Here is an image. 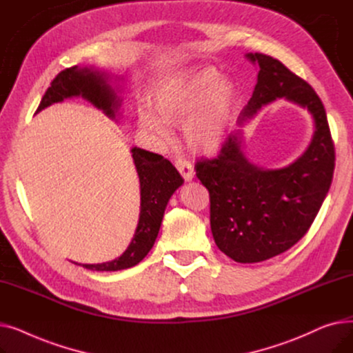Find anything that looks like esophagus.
Returning <instances> with one entry per match:
<instances>
[{
  "instance_id": "obj_1",
  "label": "esophagus",
  "mask_w": 353,
  "mask_h": 353,
  "mask_svg": "<svg viewBox=\"0 0 353 353\" xmlns=\"http://www.w3.org/2000/svg\"><path fill=\"white\" fill-rule=\"evenodd\" d=\"M176 167L186 181H190L194 177V167L189 160L181 159V157L176 159Z\"/></svg>"
}]
</instances>
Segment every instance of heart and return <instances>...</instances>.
<instances>
[{"mask_svg": "<svg viewBox=\"0 0 353 353\" xmlns=\"http://www.w3.org/2000/svg\"><path fill=\"white\" fill-rule=\"evenodd\" d=\"M236 101V90L229 80H220L216 70L206 68L189 77L164 83L153 96L156 114L140 110L143 132L159 144L170 140V124L184 119V140L194 152L212 153L223 144Z\"/></svg>", "mask_w": 353, "mask_h": 353, "instance_id": "1", "label": "heart"}]
</instances>
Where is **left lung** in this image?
Instances as JSON below:
<instances>
[{
	"label": "left lung",
	"mask_w": 353,
	"mask_h": 353,
	"mask_svg": "<svg viewBox=\"0 0 353 353\" xmlns=\"http://www.w3.org/2000/svg\"><path fill=\"white\" fill-rule=\"evenodd\" d=\"M246 59L259 65L242 125L263 105L283 99L307 108L314 133L307 150L283 169H263L242 150L236 130L214 159H200L196 176L210 194V228L217 248L239 263H257L281 254L306 234L329 192L335 170L325 107L314 90L279 60L261 52Z\"/></svg>",
	"instance_id": "1"
}]
</instances>
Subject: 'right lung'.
<instances>
[{
  "label": "right lung",
  "mask_w": 353,
  "mask_h": 353,
  "mask_svg": "<svg viewBox=\"0 0 353 353\" xmlns=\"http://www.w3.org/2000/svg\"><path fill=\"white\" fill-rule=\"evenodd\" d=\"M79 96L103 110L110 119L116 117L121 105L116 88L110 85L108 74L96 68L74 65L59 72L51 81L37 113L54 103ZM132 153L140 180V217L134 237L120 257L105 263L81 265L85 269L116 272L140 263L156 242L169 199L184 181L176 167L163 156L139 147H133Z\"/></svg>",
  "instance_id": "add662e5"
}]
</instances>
